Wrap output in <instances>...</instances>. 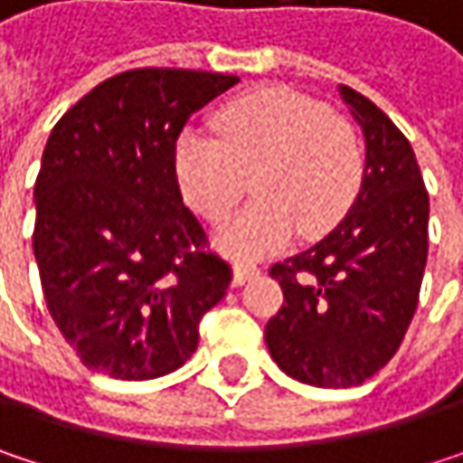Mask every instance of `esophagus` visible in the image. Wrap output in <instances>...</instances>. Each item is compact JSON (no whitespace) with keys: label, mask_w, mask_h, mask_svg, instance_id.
I'll return each mask as SVG.
<instances>
[{"label":"esophagus","mask_w":463,"mask_h":463,"mask_svg":"<svg viewBox=\"0 0 463 463\" xmlns=\"http://www.w3.org/2000/svg\"><path fill=\"white\" fill-rule=\"evenodd\" d=\"M257 276H260V268H254V265L238 262V265L232 268V284H235V287H243L246 281H251V279H257Z\"/></svg>","instance_id":"34e87169"}]
</instances>
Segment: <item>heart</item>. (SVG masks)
<instances>
[{
	"label": "heart",
	"mask_w": 463,
	"mask_h": 463,
	"mask_svg": "<svg viewBox=\"0 0 463 463\" xmlns=\"http://www.w3.org/2000/svg\"><path fill=\"white\" fill-rule=\"evenodd\" d=\"M217 139L182 134L174 176L182 201L206 222H222L249 190L254 201L217 235L238 260L284 249L295 232L322 238L354 206L364 157L354 128L322 101L284 88H254L214 115Z\"/></svg>",
	"instance_id": "obj_1"
}]
</instances>
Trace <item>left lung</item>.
<instances>
[{
    "instance_id": "8db88e82",
    "label": "left lung",
    "mask_w": 463,
    "mask_h": 463,
    "mask_svg": "<svg viewBox=\"0 0 463 463\" xmlns=\"http://www.w3.org/2000/svg\"><path fill=\"white\" fill-rule=\"evenodd\" d=\"M364 134V176L340 225L276 262L284 306L265 324L273 362L295 381L348 389L397 354L416 314L429 251V195L405 134L340 85Z\"/></svg>"
}]
</instances>
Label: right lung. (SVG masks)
Returning a JSON list of instances; mask_svg holds the SVG:
<instances>
[{"label":"right lung","instance_id":"add662e5","mask_svg":"<svg viewBox=\"0 0 463 463\" xmlns=\"http://www.w3.org/2000/svg\"><path fill=\"white\" fill-rule=\"evenodd\" d=\"M238 82L193 69H131L82 96L50 131L34 184V257L52 322L85 367L149 381L198 348L231 265L174 176L193 112Z\"/></svg>","mask_w":463,"mask_h":463}]
</instances>
